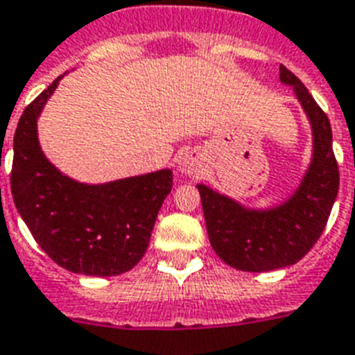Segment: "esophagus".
Returning <instances> with one entry per match:
<instances>
[{
    "label": "esophagus",
    "mask_w": 355,
    "mask_h": 355,
    "mask_svg": "<svg viewBox=\"0 0 355 355\" xmlns=\"http://www.w3.org/2000/svg\"><path fill=\"white\" fill-rule=\"evenodd\" d=\"M201 157L198 152H184L180 159V172L183 175H198L201 172Z\"/></svg>",
    "instance_id": "1"
}]
</instances>
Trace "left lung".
Returning <instances> with one entry per match:
<instances>
[{
  "label": "left lung",
  "mask_w": 355,
  "mask_h": 355,
  "mask_svg": "<svg viewBox=\"0 0 355 355\" xmlns=\"http://www.w3.org/2000/svg\"><path fill=\"white\" fill-rule=\"evenodd\" d=\"M279 81L292 87L312 128V157L297 189L283 203L250 209L207 184H198L214 252L243 272L295 265L323 234L338 198L339 171L329 118L301 79L283 65Z\"/></svg>",
  "instance_id": "1"
}]
</instances>
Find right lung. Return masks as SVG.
<instances>
[{"instance_id":"right-lung-1","label":"right lung","mask_w":355,"mask_h":355,"mask_svg":"<svg viewBox=\"0 0 355 355\" xmlns=\"http://www.w3.org/2000/svg\"><path fill=\"white\" fill-rule=\"evenodd\" d=\"M61 78L25 108L17 123L10 174L14 203L52 261L74 274L119 276L145 256L157 212L172 190V171L98 184L58 171L41 150L37 119Z\"/></svg>"}]
</instances>
